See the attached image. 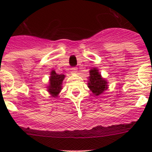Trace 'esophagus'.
<instances>
[{
  "instance_id": "1",
  "label": "esophagus",
  "mask_w": 152,
  "mask_h": 152,
  "mask_svg": "<svg viewBox=\"0 0 152 152\" xmlns=\"http://www.w3.org/2000/svg\"><path fill=\"white\" fill-rule=\"evenodd\" d=\"M77 68H72V69H71V73H72V74L77 73Z\"/></svg>"
}]
</instances>
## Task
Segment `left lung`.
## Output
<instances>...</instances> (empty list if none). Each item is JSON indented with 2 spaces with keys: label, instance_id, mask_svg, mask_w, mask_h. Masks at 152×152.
I'll list each match as a JSON object with an SVG mask.
<instances>
[{
  "label": "left lung",
  "instance_id": "obj_1",
  "mask_svg": "<svg viewBox=\"0 0 152 152\" xmlns=\"http://www.w3.org/2000/svg\"><path fill=\"white\" fill-rule=\"evenodd\" d=\"M88 87L95 96H99L108 89V81L102 77L97 68H93L90 70Z\"/></svg>",
  "mask_w": 152,
  "mask_h": 152
}]
</instances>
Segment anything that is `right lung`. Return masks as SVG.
Here are the masks:
<instances>
[{
	"label": "right lung",
	"mask_w": 152,
	"mask_h": 152,
	"mask_svg": "<svg viewBox=\"0 0 152 152\" xmlns=\"http://www.w3.org/2000/svg\"><path fill=\"white\" fill-rule=\"evenodd\" d=\"M65 77L64 75H58L55 70H52L50 72L49 84L47 86V91L52 97L58 96L59 93L62 90V82Z\"/></svg>",
	"instance_id": "obj_1"
}]
</instances>
